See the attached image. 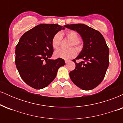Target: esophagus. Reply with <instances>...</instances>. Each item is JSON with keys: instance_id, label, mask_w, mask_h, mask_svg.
Listing matches in <instances>:
<instances>
[{"instance_id": "1", "label": "esophagus", "mask_w": 123, "mask_h": 123, "mask_svg": "<svg viewBox=\"0 0 123 123\" xmlns=\"http://www.w3.org/2000/svg\"><path fill=\"white\" fill-rule=\"evenodd\" d=\"M69 61H69V60H65V62L66 63H68Z\"/></svg>"}]
</instances>
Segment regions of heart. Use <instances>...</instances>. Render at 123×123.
<instances>
[{
    "label": "heart",
    "mask_w": 123,
    "mask_h": 123,
    "mask_svg": "<svg viewBox=\"0 0 123 123\" xmlns=\"http://www.w3.org/2000/svg\"><path fill=\"white\" fill-rule=\"evenodd\" d=\"M66 37L70 40L69 47L74 46L77 48V50L81 49V43L79 40V35L77 33L74 31H68L65 33ZM62 41V35L60 33H56L53 36L51 41V44L54 49H58L60 47ZM76 50L74 48H70L68 50L59 49L55 52V56L57 58L68 60L76 55Z\"/></svg>",
    "instance_id": "1"
}]
</instances>
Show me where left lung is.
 I'll return each instance as SVG.
<instances>
[{"label": "left lung", "mask_w": 123, "mask_h": 123, "mask_svg": "<svg viewBox=\"0 0 123 123\" xmlns=\"http://www.w3.org/2000/svg\"><path fill=\"white\" fill-rule=\"evenodd\" d=\"M68 29L79 33L83 41V47L76 60L83 59L77 63L73 60L76 68L70 72L73 83L84 90H92L104 79L109 66V51L105 39L98 31L85 24L65 25Z\"/></svg>", "instance_id": "obj_1"}]
</instances>
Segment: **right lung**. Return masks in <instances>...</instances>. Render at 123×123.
<instances>
[{"label": "right lung", "instance_id": "add662e5", "mask_svg": "<svg viewBox=\"0 0 123 123\" xmlns=\"http://www.w3.org/2000/svg\"><path fill=\"white\" fill-rule=\"evenodd\" d=\"M64 27L65 26H64ZM58 24H42L22 35L15 47V65L22 79L32 88H45L54 80L63 59L51 60L53 36L61 29Z\"/></svg>", "mask_w": 123, "mask_h": 123}]
</instances>
